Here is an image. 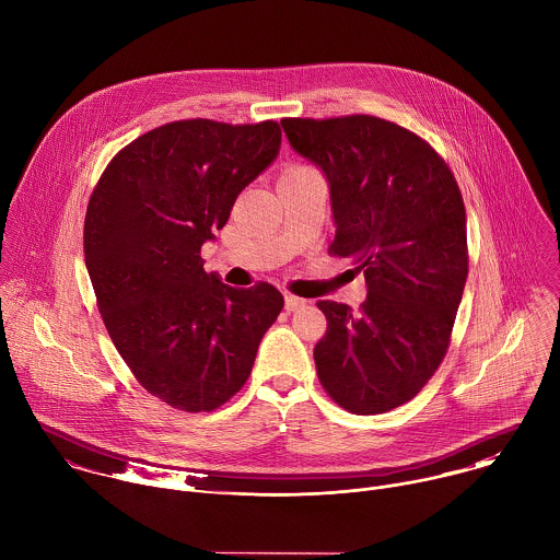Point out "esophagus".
I'll use <instances>...</instances> for the list:
<instances>
[{
    "instance_id": "1",
    "label": "esophagus",
    "mask_w": 560,
    "mask_h": 560,
    "mask_svg": "<svg viewBox=\"0 0 560 560\" xmlns=\"http://www.w3.org/2000/svg\"><path fill=\"white\" fill-rule=\"evenodd\" d=\"M305 305H307L305 299L294 296V294H285V310H288V312H296V310H301V307H305Z\"/></svg>"
}]
</instances>
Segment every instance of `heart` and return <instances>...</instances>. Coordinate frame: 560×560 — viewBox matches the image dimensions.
I'll use <instances>...</instances> for the list:
<instances>
[{"instance_id": "b5f03b06", "label": "heart", "mask_w": 560, "mask_h": 560, "mask_svg": "<svg viewBox=\"0 0 560 560\" xmlns=\"http://www.w3.org/2000/svg\"><path fill=\"white\" fill-rule=\"evenodd\" d=\"M318 171L310 164H303V162H292L283 168L281 173V179H294V177H307V175H316Z\"/></svg>"}]
</instances>
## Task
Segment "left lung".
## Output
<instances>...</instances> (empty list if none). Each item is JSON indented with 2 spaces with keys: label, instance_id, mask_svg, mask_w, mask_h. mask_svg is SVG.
<instances>
[{
  "label": "left lung",
  "instance_id": "1",
  "mask_svg": "<svg viewBox=\"0 0 560 560\" xmlns=\"http://www.w3.org/2000/svg\"><path fill=\"white\" fill-rule=\"evenodd\" d=\"M290 144L329 179L334 257H352L368 299L318 301L320 385L357 416L416 398L446 357L469 253L465 206L446 160L418 133L372 114L283 118Z\"/></svg>",
  "mask_w": 560,
  "mask_h": 560
}]
</instances>
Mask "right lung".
Masks as SVG:
<instances>
[{
    "label": "right lung",
    "instance_id": "obj_1",
    "mask_svg": "<svg viewBox=\"0 0 560 560\" xmlns=\"http://www.w3.org/2000/svg\"><path fill=\"white\" fill-rule=\"evenodd\" d=\"M279 144L277 120H173L122 147L89 199L84 257L104 325L136 381L173 409L223 407L283 310L275 285L229 288L201 259Z\"/></svg>",
    "mask_w": 560,
    "mask_h": 560
}]
</instances>
